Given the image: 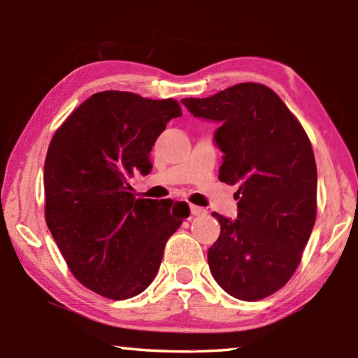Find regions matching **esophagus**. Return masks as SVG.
<instances>
[{"label":"esophagus","instance_id":"esophagus-1","mask_svg":"<svg viewBox=\"0 0 358 358\" xmlns=\"http://www.w3.org/2000/svg\"><path fill=\"white\" fill-rule=\"evenodd\" d=\"M189 210H191L192 216H202V215L207 213V210L202 208V207H197V205H192V203L189 205Z\"/></svg>","mask_w":358,"mask_h":358}]
</instances>
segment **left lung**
I'll return each instance as SVG.
<instances>
[{"label": "left lung", "instance_id": "obj_1", "mask_svg": "<svg viewBox=\"0 0 358 358\" xmlns=\"http://www.w3.org/2000/svg\"><path fill=\"white\" fill-rule=\"evenodd\" d=\"M181 102L194 117L220 121V180L240 185L237 220L211 213L221 224L208 248L211 273L235 299L262 300L292 278L316 222L317 167L310 137L262 83Z\"/></svg>", "mask_w": 358, "mask_h": 358}]
</instances>
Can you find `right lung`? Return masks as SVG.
Wrapping results in <instances>:
<instances>
[{
  "label": "right lung",
  "mask_w": 358,
  "mask_h": 358,
  "mask_svg": "<svg viewBox=\"0 0 358 358\" xmlns=\"http://www.w3.org/2000/svg\"><path fill=\"white\" fill-rule=\"evenodd\" d=\"M178 101L101 92L53 134L44 164L45 222L76 280L110 300L147 289L186 202L137 199L129 178L151 171L150 151Z\"/></svg>",
  "instance_id": "right-lung-1"
}]
</instances>
